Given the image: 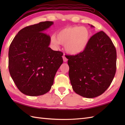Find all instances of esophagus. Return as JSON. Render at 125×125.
Here are the masks:
<instances>
[{"instance_id": "obj_1", "label": "esophagus", "mask_w": 125, "mask_h": 125, "mask_svg": "<svg viewBox=\"0 0 125 125\" xmlns=\"http://www.w3.org/2000/svg\"><path fill=\"white\" fill-rule=\"evenodd\" d=\"M63 61H64V62H67V61H68L67 58L65 57L64 54L63 55Z\"/></svg>"}]
</instances>
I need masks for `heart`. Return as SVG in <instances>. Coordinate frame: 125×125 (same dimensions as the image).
Returning <instances> with one entry per match:
<instances>
[{
  "label": "heart",
  "instance_id": "b5f03b06",
  "mask_svg": "<svg viewBox=\"0 0 125 125\" xmlns=\"http://www.w3.org/2000/svg\"><path fill=\"white\" fill-rule=\"evenodd\" d=\"M90 39V31L83 26H73L67 27L57 33L56 37L52 36L51 43L57 48L59 44L64 45V49L73 55L84 52L88 46Z\"/></svg>",
  "mask_w": 125,
  "mask_h": 125
}]
</instances>
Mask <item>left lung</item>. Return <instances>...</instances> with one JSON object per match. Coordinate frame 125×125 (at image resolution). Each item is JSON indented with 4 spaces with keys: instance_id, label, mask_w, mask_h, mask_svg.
Listing matches in <instances>:
<instances>
[{
    "instance_id": "left-lung-1",
    "label": "left lung",
    "mask_w": 125,
    "mask_h": 125,
    "mask_svg": "<svg viewBox=\"0 0 125 125\" xmlns=\"http://www.w3.org/2000/svg\"><path fill=\"white\" fill-rule=\"evenodd\" d=\"M91 27H94L91 25ZM69 76L73 89L83 97L102 94L110 86L116 71V52L103 31L93 35L84 52L68 57Z\"/></svg>"
}]
</instances>
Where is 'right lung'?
I'll return each instance as SVG.
<instances>
[{
	"mask_svg": "<svg viewBox=\"0 0 125 125\" xmlns=\"http://www.w3.org/2000/svg\"><path fill=\"white\" fill-rule=\"evenodd\" d=\"M53 23L47 21L23 28L10 44V73L18 89L26 95L38 96L48 92L63 63V54L49 47L50 37L43 33Z\"/></svg>",
	"mask_w": 125,
	"mask_h": 125,
	"instance_id": "1",
	"label": "right lung"
}]
</instances>
